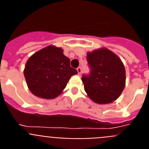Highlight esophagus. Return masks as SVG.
Instances as JSON below:
<instances>
[{
    "label": "esophagus",
    "instance_id": "34e87169",
    "mask_svg": "<svg viewBox=\"0 0 149 149\" xmlns=\"http://www.w3.org/2000/svg\"><path fill=\"white\" fill-rule=\"evenodd\" d=\"M77 74H78V75H81V73H82V68L81 67H78L77 68Z\"/></svg>",
    "mask_w": 149,
    "mask_h": 149
}]
</instances>
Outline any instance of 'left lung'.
I'll return each instance as SVG.
<instances>
[{
    "label": "left lung",
    "instance_id": "8db88e82",
    "mask_svg": "<svg viewBox=\"0 0 149 149\" xmlns=\"http://www.w3.org/2000/svg\"><path fill=\"white\" fill-rule=\"evenodd\" d=\"M86 60L90 71L81 80L88 96L98 104L116 100L125 86V69L120 59L102 48L88 53Z\"/></svg>",
    "mask_w": 149,
    "mask_h": 149
}]
</instances>
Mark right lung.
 I'll return each mask as SVG.
<instances>
[{"instance_id": "obj_1", "label": "right lung", "mask_w": 149, "mask_h": 149, "mask_svg": "<svg viewBox=\"0 0 149 149\" xmlns=\"http://www.w3.org/2000/svg\"><path fill=\"white\" fill-rule=\"evenodd\" d=\"M77 71L70 66V60L60 48L48 46L30 56L24 74L31 93L51 99L61 94L68 80Z\"/></svg>"}]
</instances>
